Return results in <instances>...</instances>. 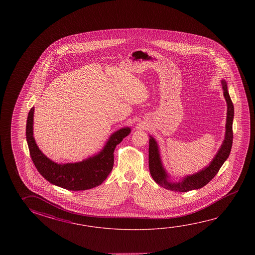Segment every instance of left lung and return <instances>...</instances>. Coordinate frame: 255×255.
Here are the masks:
<instances>
[{"label": "left lung", "mask_w": 255, "mask_h": 255, "mask_svg": "<svg viewBox=\"0 0 255 255\" xmlns=\"http://www.w3.org/2000/svg\"><path fill=\"white\" fill-rule=\"evenodd\" d=\"M223 93L225 97L227 104H228V112H227V123H226L225 139L221 146L220 150L213 160V162L208 167L197 172L194 175L188 176L184 178L180 182H169L167 180V174L164 171L161 159L159 155L157 144L154 138H149V149H148V165L151 176L156 183L161 187L172 190V191H180L187 192L193 189H198L203 188L206 184H208L213 180L218 171L221 169L222 164L224 163L227 158L229 157L233 143V118H234V106L230 99V94L228 92V87L225 81H222Z\"/></svg>", "instance_id": "8db88e82"}]
</instances>
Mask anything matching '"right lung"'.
<instances>
[{
    "mask_svg": "<svg viewBox=\"0 0 255 255\" xmlns=\"http://www.w3.org/2000/svg\"><path fill=\"white\" fill-rule=\"evenodd\" d=\"M33 120L34 108L30 109L28 113L25 135L34 166L50 183L74 191L95 188L107 179L113 169L116 146L130 132L128 127L117 130L110 136L103 150L83 162L58 164L46 157L38 148L33 137Z\"/></svg>",
    "mask_w": 255,
    "mask_h": 255,
    "instance_id": "1",
    "label": "right lung"
}]
</instances>
